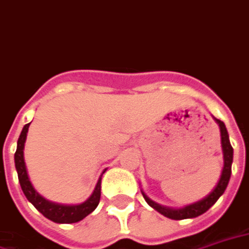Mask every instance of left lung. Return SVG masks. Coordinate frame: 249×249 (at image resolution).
Wrapping results in <instances>:
<instances>
[{
    "label": "left lung",
    "mask_w": 249,
    "mask_h": 249,
    "mask_svg": "<svg viewBox=\"0 0 249 249\" xmlns=\"http://www.w3.org/2000/svg\"><path fill=\"white\" fill-rule=\"evenodd\" d=\"M216 122L219 123V127H220V135H221V147H223V152H224V167H223V171H221L220 180L217 183V186L213 188V191L208 195L207 197H204L203 200L197 201V203H194L191 206H187L182 210H170V208H166V207H162L154 203L152 200H150L148 197L143 194V196L146 199V201L152 207L155 208L158 212H160L164 216L170 217V219H174V220H182V219H191V217H196L201 213H204L206 211H208L211 208L219 197L224 194L227 186H228V182H230V178H231V167H232V159H233V148H232L231 143H230V138H228V132H227V128L224 126V123L216 119Z\"/></svg>",
    "instance_id": "left-lung-1"
}]
</instances>
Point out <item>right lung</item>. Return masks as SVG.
I'll return each mask as SVG.
<instances>
[{
	"label": "right lung",
	"instance_id": "right-lung-1",
	"mask_svg": "<svg viewBox=\"0 0 249 249\" xmlns=\"http://www.w3.org/2000/svg\"><path fill=\"white\" fill-rule=\"evenodd\" d=\"M29 126H30V123L23 126L22 132L18 138L17 151L14 154V162H16L18 180H19V184H21V188H22L25 196L28 197V200L42 213L43 216L48 217L49 220L54 221V223L70 224V223H77V221L82 220L83 217H86L89 213H91L99 204V200H101V179L98 180L91 196L82 204H78V206H61V204H55V203H50V201L45 200L33 188L32 183L29 180L28 172H26L25 160H23V146H25V141H26Z\"/></svg>",
	"mask_w": 249,
	"mask_h": 249
}]
</instances>
